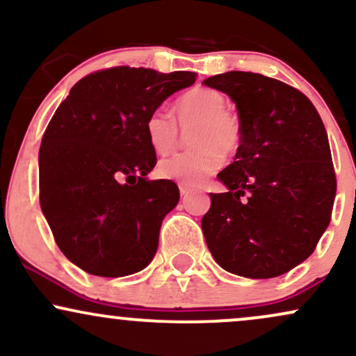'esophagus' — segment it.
<instances>
[{"label":"esophagus","mask_w":356,"mask_h":356,"mask_svg":"<svg viewBox=\"0 0 356 356\" xmlns=\"http://www.w3.org/2000/svg\"><path fill=\"white\" fill-rule=\"evenodd\" d=\"M179 191H181V195H182V197H186V195H189V192H191L189 187L182 186V184H181V186H179Z\"/></svg>","instance_id":"esophagus-1"}]
</instances>
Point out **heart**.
<instances>
[{
  "label": "heart",
  "instance_id": "heart-1",
  "mask_svg": "<svg viewBox=\"0 0 356 356\" xmlns=\"http://www.w3.org/2000/svg\"><path fill=\"white\" fill-rule=\"evenodd\" d=\"M172 112L175 120L162 108L147 115V142L155 154H169L179 144V129H192L189 144L194 149L162 159L157 174L187 186H199L219 169L222 159H232L239 152L243 127L238 115L227 108L226 97L209 87L191 88L175 100Z\"/></svg>",
  "mask_w": 356,
  "mask_h": 356
}]
</instances>
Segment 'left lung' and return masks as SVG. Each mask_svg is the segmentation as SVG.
Returning a JSON list of instances; mask_svg holds the SVG:
<instances>
[{
	"mask_svg": "<svg viewBox=\"0 0 356 356\" xmlns=\"http://www.w3.org/2000/svg\"><path fill=\"white\" fill-rule=\"evenodd\" d=\"M204 85L238 107L243 144L218 177L227 192L211 194L202 218L219 266L268 280L303 263L332 219L337 175L328 136L312 100L252 72L209 76Z\"/></svg>",
	"mask_w": 356,
	"mask_h": 356,
	"instance_id": "left-lung-1",
	"label": "left lung"
}]
</instances>
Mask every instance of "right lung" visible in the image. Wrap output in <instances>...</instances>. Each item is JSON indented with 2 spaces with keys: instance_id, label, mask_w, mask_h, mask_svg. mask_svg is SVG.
<instances>
[{
  "instance_id": "1",
  "label": "right lung",
  "mask_w": 356,
  "mask_h": 356,
  "mask_svg": "<svg viewBox=\"0 0 356 356\" xmlns=\"http://www.w3.org/2000/svg\"><path fill=\"white\" fill-rule=\"evenodd\" d=\"M197 73L112 67L76 81L40 147V206L55 243L93 276L134 275L152 261L172 181H147L157 157L145 118Z\"/></svg>"
}]
</instances>
